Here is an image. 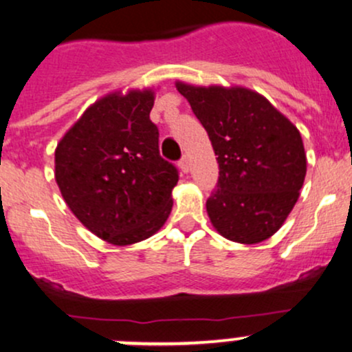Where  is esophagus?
I'll return each instance as SVG.
<instances>
[{"label":"esophagus","mask_w":352,"mask_h":352,"mask_svg":"<svg viewBox=\"0 0 352 352\" xmlns=\"http://www.w3.org/2000/svg\"><path fill=\"white\" fill-rule=\"evenodd\" d=\"M179 167H180V170H182L184 173H187V172H188V168H190V164H188V158H187V157H184L182 160H180Z\"/></svg>","instance_id":"esophagus-1"}]
</instances>
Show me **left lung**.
<instances>
[{
	"label": "left lung",
	"instance_id": "8db88e82",
	"mask_svg": "<svg viewBox=\"0 0 352 352\" xmlns=\"http://www.w3.org/2000/svg\"><path fill=\"white\" fill-rule=\"evenodd\" d=\"M207 130L219 162L217 188L206 207L222 237L258 244L294 208L307 160L294 123L265 96L244 87L177 82Z\"/></svg>",
	"mask_w": 352,
	"mask_h": 352
}]
</instances>
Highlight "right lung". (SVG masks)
<instances>
[{"mask_svg": "<svg viewBox=\"0 0 352 352\" xmlns=\"http://www.w3.org/2000/svg\"><path fill=\"white\" fill-rule=\"evenodd\" d=\"M153 88L91 103L55 150V180L76 219L113 245L152 237L167 222L179 172L158 153Z\"/></svg>", "mask_w": 352, "mask_h": 352, "instance_id": "add662e5", "label": "right lung"}]
</instances>
